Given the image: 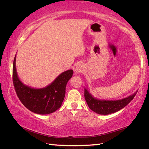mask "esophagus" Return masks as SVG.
Returning <instances> with one entry per match:
<instances>
[{
    "label": "esophagus",
    "instance_id": "obj_1",
    "mask_svg": "<svg viewBox=\"0 0 149 149\" xmlns=\"http://www.w3.org/2000/svg\"><path fill=\"white\" fill-rule=\"evenodd\" d=\"M85 71V68H84V65L82 64H78L75 68L74 72L75 74H80V73L84 72Z\"/></svg>",
    "mask_w": 149,
    "mask_h": 149
}]
</instances>
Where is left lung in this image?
<instances>
[{
	"label": "left lung",
	"mask_w": 149,
	"mask_h": 149,
	"mask_svg": "<svg viewBox=\"0 0 149 149\" xmlns=\"http://www.w3.org/2000/svg\"><path fill=\"white\" fill-rule=\"evenodd\" d=\"M137 91L130 96L118 100H105L94 97L87 89H84V97L89 108L97 114L108 115L123 109L129 104L136 94Z\"/></svg>",
	"instance_id": "8db88e82"
}]
</instances>
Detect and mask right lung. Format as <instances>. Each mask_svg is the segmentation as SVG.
Listing matches in <instances>:
<instances>
[{"label": "right lung", "mask_w": 149, "mask_h": 149, "mask_svg": "<svg viewBox=\"0 0 149 149\" xmlns=\"http://www.w3.org/2000/svg\"><path fill=\"white\" fill-rule=\"evenodd\" d=\"M72 70L65 71L52 84L43 88L26 86L19 78L16 69V55L13 66V80L20 101L27 109L39 114H49L61 107L65 94L68 81L72 77Z\"/></svg>", "instance_id": "right-lung-1"}]
</instances>
